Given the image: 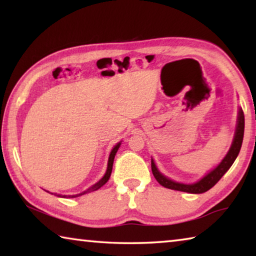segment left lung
Masks as SVG:
<instances>
[{
	"label": "left lung",
	"mask_w": 256,
	"mask_h": 256,
	"mask_svg": "<svg viewBox=\"0 0 256 256\" xmlns=\"http://www.w3.org/2000/svg\"><path fill=\"white\" fill-rule=\"evenodd\" d=\"M244 128H245L244 112H242V108H240V110H238L235 136H234L232 146L227 152L226 157L222 160V162H220L214 170H212L211 172H208L203 178L196 182V183L183 184V183H177V182L170 180L168 177L164 176L162 172L158 170L154 159H151V170H152V174L154 176V178L157 180V182L160 185H162L164 188H166L180 190V192H188L192 194H200V193L206 192V190H209L211 188H214V186L218 183L219 180L226 174L227 170L232 167L234 162H235V159L237 158V156L240 154V150L242 148V138H244Z\"/></svg>",
	"instance_id": "1"
}]
</instances>
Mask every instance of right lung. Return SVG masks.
I'll return each mask as SVG.
<instances>
[{
	"label": "right lung",
	"instance_id": "1",
	"mask_svg": "<svg viewBox=\"0 0 256 256\" xmlns=\"http://www.w3.org/2000/svg\"><path fill=\"white\" fill-rule=\"evenodd\" d=\"M120 142H118V144H116L114 148L112 149V151H110V158H108V164H107V170H106V172H105V175H104V177L102 178L99 180V182H97L96 184H94L92 188H89L88 190H84V192L82 193H79V194H76V196H60V194L58 196H60V198H76V196H84V194H86V193H90V192H94V190H97L98 188H100L102 185H105L107 182H108V180H110V174H112V162H114V158H115V154H116V152H118V148H120Z\"/></svg>",
	"mask_w": 256,
	"mask_h": 256
}]
</instances>
